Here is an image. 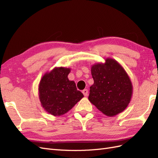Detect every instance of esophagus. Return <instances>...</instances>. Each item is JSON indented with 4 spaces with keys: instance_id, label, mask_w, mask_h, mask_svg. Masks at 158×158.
I'll list each match as a JSON object with an SVG mask.
<instances>
[{
    "instance_id": "34e87169",
    "label": "esophagus",
    "mask_w": 158,
    "mask_h": 158,
    "mask_svg": "<svg viewBox=\"0 0 158 158\" xmlns=\"http://www.w3.org/2000/svg\"><path fill=\"white\" fill-rule=\"evenodd\" d=\"M82 93L84 95V96H87L88 95V91L87 89H84L83 91H82Z\"/></svg>"
}]
</instances>
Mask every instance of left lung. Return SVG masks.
Masks as SVG:
<instances>
[{
    "instance_id": "1",
    "label": "left lung",
    "mask_w": 158,
    "mask_h": 158,
    "mask_svg": "<svg viewBox=\"0 0 158 158\" xmlns=\"http://www.w3.org/2000/svg\"><path fill=\"white\" fill-rule=\"evenodd\" d=\"M94 84L90 87L89 101L108 117L123 112L130 103L132 84L125 70L113 59L91 67Z\"/></svg>"
}]
</instances>
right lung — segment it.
I'll use <instances>...</instances> for the list:
<instances>
[{
    "label": "right lung",
    "instance_id": "right-lung-1",
    "mask_svg": "<svg viewBox=\"0 0 158 158\" xmlns=\"http://www.w3.org/2000/svg\"><path fill=\"white\" fill-rule=\"evenodd\" d=\"M70 72V68L55 67L40 80L38 89L41 106L53 116L67 113L84 97L74 81L69 80Z\"/></svg>",
    "mask_w": 158,
    "mask_h": 158
}]
</instances>
